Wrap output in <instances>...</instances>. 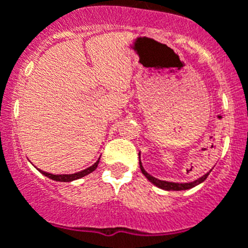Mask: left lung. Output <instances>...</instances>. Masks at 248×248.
I'll use <instances>...</instances> for the list:
<instances>
[{
    "instance_id": "left-lung-1",
    "label": "left lung",
    "mask_w": 248,
    "mask_h": 248,
    "mask_svg": "<svg viewBox=\"0 0 248 248\" xmlns=\"http://www.w3.org/2000/svg\"><path fill=\"white\" fill-rule=\"evenodd\" d=\"M139 167H140V171H142L143 175L146 176L147 179H148L149 181L153 184V185H156L157 187H159V189L167 190V191H180V190H189V189H191V187H194V186L202 184V181H204V180L208 177V175H209V172H206L205 175H202V177H199L198 180H194V181H191V183L180 184V183H171V181H162V180H158V179H156V177L151 176L148 172H147L146 170L143 169L142 162H140V153H139Z\"/></svg>"
}]
</instances>
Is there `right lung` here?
<instances>
[{
	"instance_id": "add662e5",
	"label": "right lung",
	"mask_w": 248,
	"mask_h": 248,
	"mask_svg": "<svg viewBox=\"0 0 248 248\" xmlns=\"http://www.w3.org/2000/svg\"><path fill=\"white\" fill-rule=\"evenodd\" d=\"M99 161H100V158L97 159V161H96L93 165L90 166V167H87L86 170H82V171H79V172H76V173H69V175H53V173H48V172H46V171H42V170H39V171H40V172H42L44 176L49 177V179L54 180V181H61V183H71V181H73V180H78V179H81V177H83V176L93 172V171L96 170V167H97V165H99Z\"/></svg>"
}]
</instances>
